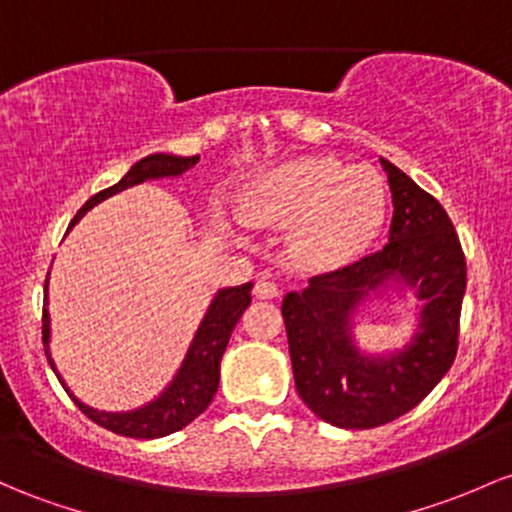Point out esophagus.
Listing matches in <instances>:
<instances>
[{
	"label": "esophagus",
	"mask_w": 512,
	"mask_h": 512,
	"mask_svg": "<svg viewBox=\"0 0 512 512\" xmlns=\"http://www.w3.org/2000/svg\"><path fill=\"white\" fill-rule=\"evenodd\" d=\"M255 296H257V299H277L279 286L274 284L269 277H260L255 282Z\"/></svg>",
	"instance_id": "esophagus-1"
}]
</instances>
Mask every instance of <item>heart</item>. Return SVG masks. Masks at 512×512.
I'll return each mask as SVG.
<instances>
[{"mask_svg":"<svg viewBox=\"0 0 512 512\" xmlns=\"http://www.w3.org/2000/svg\"><path fill=\"white\" fill-rule=\"evenodd\" d=\"M240 213L250 226H291L289 247L308 269H338L367 250L386 216V187L369 167L301 157L247 184Z\"/></svg>","mask_w":512,"mask_h":512,"instance_id":"heart-1","label":"heart"}]
</instances>
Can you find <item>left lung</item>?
Returning <instances> with one entry per match:
<instances>
[{"label":"left lung","instance_id":"left-lung-1","mask_svg":"<svg viewBox=\"0 0 512 512\" xmlns=\"http://www.w3.org/2000/svg\"><path fill=\"white\" fill-rule=\"evenodd\" d=\"M393 199L389 243L289 291L282 316L296 391L325 423L369 430L418 406L452 367L466 262L440 201L381 157ZM413 288L416 333L401 351L372 356L356 345L358 306L384 290Z\"/></svg>","mask_w":512,"mask_h":512}]
</instances>
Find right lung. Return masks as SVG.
<instances>
[{
    "instance_id": "add662e5",
    "label": "right lung",
    "mask_w": 512,
    "mask_h": 512,
    "mask_svg": "<svg viewBox=\"0 0 512 512\" xmlns=\"http://www.w3.org/2000/svg\"><path fill=\"white\" fill-rule=\"evenodd\" d=\"M199 162V155L182 157V155H165L155 153L138 160L126 174H123L121 182H116L114 187L104 189V192L94 194L87 204L77 211V216L72 218L70 228L87 213L89 209L101 204L109 196L123 192L128 187H136V184L148 182V179H165V177H179ZM252 282L240 284V286H228V289L216 291L213 301L206 308V316L201 318L199 328H196L192 345H189L187 355L182 359V367L177 369V374L172 376L170 384L165 386V391L160 396H155L153 401L145 403V406L133 408V411H121V413H106L97 411V408L87 406L80 398L75 396L55 369L53 357H50V313H48V279H46V299H43V347H46V357L53 367L55 376L63 384V389L70 393L72 401L77 403V408L87 415L89 420L101 425V428L116 432L123 437H138V440H155V437L172 435V432L182 430L184 425H189L196 415H201L209 408L213 393L218 391V379H221V359L226 352L230 333L238 325L240 316L247 306H250L252 296Z\"/></svg>"
}]
</instances>
